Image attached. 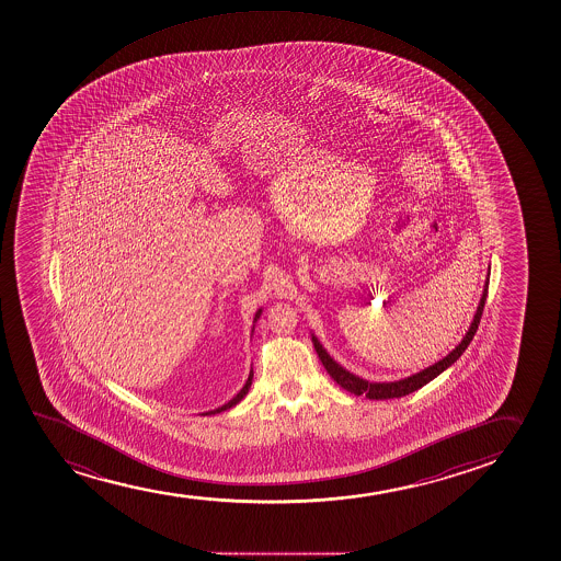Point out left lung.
Returning a JSON list of instances; mask_svg holds the SVG:
<instances>
[{
	"label": "left lung",
	"mask_w": 561,
	"mask_h": 561,
	"mask_svg": "<svg viewBox=\"0 0 561 561\" xmlns=\"http://www.w3.org/2000/svg\"><path fill=\"white\" fill-rule=\"evenodd\" d=\"M489 276L486 274L485 287H483V295L479 300L478 311L473 316L472 324L468 328L465 337L460 340L459 345L455 346L451 353L444 356L440 362H436L433 366H428L427 369H422L420 373H414L410 377L401 378L396 382H369L366 378H359L354 373L346 371L345 367H341L330 354L327 353V348L321 345V341L317 340L316 335H311L313 346H316L317 354L321 358L322 366L327 369L328 375L334 378L335 382L343 388V390L351 391L354 396H366L367 399H396V397H404L412 393V391L420 390L422 386L428 385L433 378L438 377L440 373L446 371L447 367L454 366L455 362L460 358V354L465 353L470 341L473 340V335L478 332L479 321L483 316V308H485L486 293H489Z\"/></svg>",
	"instance_id": "left-lung-1"
}]
</instances>
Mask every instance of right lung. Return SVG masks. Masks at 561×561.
<instances>
[{
    "mask_svg": "<svg viewBox=\"0 0 561 561\" xmlns=\"http://www.w3.org/2000/svg\"><path fill=\"white\" fill-rule=\"evenodd\" d=\"M261 311L263 309H259L257 313H255V317H253V322H257L259 317H261ZM255 327V324H253ZM252 378H253V371H250V377H248V380H245V385L242 386V390L237 393V396L229 401V403L221 404V407H218V409L215 410H208V412H205L203 415L208 414H220V412H224V410L231 409V407H234V404H239L242 399H244L245 393H248V390H250V386H252Z\"/></svg>",
    "mask_w": 561,
    "mask_h": 561,
    "instance_id": "1",
    "label": "right lung"
}]
</instances>
